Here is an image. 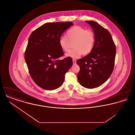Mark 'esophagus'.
Here are the masks:
<instances>
[{
	"label": "esophagus",
	"instance_id": "34e87169",
	"mask_svg": "<svg viewBox=\"0 0 135 135\" xmlns=\"http://www.w3.org/2000/svg\"><path fill=\"white\" fill-rule=\"evenodd\" d=\"M73 64H76V60H75V59H73Z\"/></svg>",
	"mask_w": 135,
	"mask_h": 135
}]
</instances>
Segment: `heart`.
<instances>
[{
    "mask_svg": "<svg viewBox=\"0 0 135 135\" xmlns=\"http://www.w3.org/2000/svg\"><path fill=\"white\" fill-rule=\"evenodd\" d=\"M95 41L94 33L91 30L75 26L66 32V37L62 36L59 39V45L61 49L65 52L69 51L72 46L74 48L66 55L67 57L79 58L82 54L87 55L93 50Z\"/></svg>",
    "mask_w": 135,
    "mask_h": 135,
    "instance_id": "obj_1",
    "label": "heart"
}]
</instances>
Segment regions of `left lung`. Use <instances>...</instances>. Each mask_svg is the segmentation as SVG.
<instances>
[{
  "mask_svg": "<svg viewBox=\"0 0 135 135\" xmlns=\"http://www.w3.org/2000/svg\"><path fill=\"white\" fill-rule=\"evenodd\" d=\"M94 31L95 41L90 54L77 61L80 67L77 74L79 83L93 89L104 83L114 69L116 47L110 32L93 21H86Z\"/></svg>",
  "mask_w": 135,
  "mask_h": 135,
  "instance_id": "obj_1",
  "label": "left lung"
}]
</instances>
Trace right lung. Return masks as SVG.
<instances>
[{"label":"right lung","mask_w":135,"mask_h":135,"mask_svg":"<svg viewBox=\"0 0 135 135\" xmlns=\"http://www.w3.org/2000/svg\"><path fill=\"white\" fill-rule=\"evenodd\" d=\"M73 25L71 22L45 23L29 37L25 62L33 80L44 89L52 90L60 87L73 64L71 58L59 59L64 52L59 45L63 32Z\"/></svg>","instance_id":"right-lung-1"}]
</instances>
